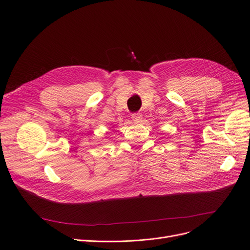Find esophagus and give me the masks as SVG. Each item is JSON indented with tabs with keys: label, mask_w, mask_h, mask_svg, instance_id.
Returning <instances> with one entry per match:
<instances>
[{
	"label": "esophagus",
	"mask_w": 250,
	"mask_h": 250,
	"mask_svg": "<svg viewBox=\"0 0 250 250\" xmlns=\"http://www.w3.org/2000/svg\"><path fill=\"white\" fill-rule=\"evenodd\" d=\"M131 119H132L133 122L139 123V122H141V121H142V115H141L140 112H134V113H132V115H131Z\"/></svg>",
	"instance_id": "esophagus-1"
}]
</instances>
